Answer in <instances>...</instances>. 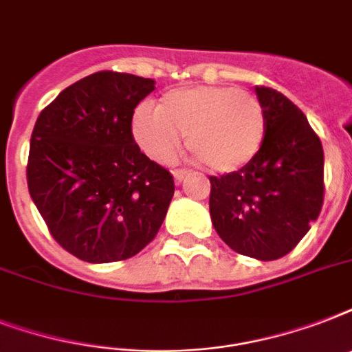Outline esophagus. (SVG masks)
Returning a JSON list of instances; mask_svg holds the SVG:
<instances>
[{"instance_id": "esophagus-1", "label": "esophagus", "mask_w": 352, "mask_h": 352, "mask_svg": "<svg viewBox=\"0 0 352 352\" xmlns=\"http://www.w3.org/2000/svg\"><path fill=\"white\" fill-rule=\"evenodd\" d=\"M188 175H190V171L188 170H175L173 171V181H175V184H181Z\"/></svg>"}]
</instances>
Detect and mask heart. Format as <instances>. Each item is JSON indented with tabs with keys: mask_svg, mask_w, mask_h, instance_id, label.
I'll return each mask as SVG.
<instances>
[{
	"mask_svg": "<svg viewBox=\"0 0 352 352\" xmlns=\"http://www.w3.org/2000/svg\"><path fill=\"white\" fill-rule=\"evenodd\" d=\"M131 129L140 149L159 164L175 159L184 135L201 164L215 173H234L259 153L267 113L257 96L239 87L201 85L166 93L157 109L137 107Z\"/></svg>",
	"mask_w": 352,
	"mask_h": 352,
	"instance_id": "b5f03b06",
	"label": "heart"
}]
</instances>
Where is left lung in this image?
I'll return each instance as SVG.
<instances>
[{
  "label": "left lung",
  "instance_id": "1",
  "mask_svg": "<svg viewBox=\"0 0 352 352\" xmlns=\"http://www.w3.org/2000/svg\"><path fill=\"white\" fill-rule=\"evenodd\" d=\"M267 113V137L243 170L210 177L215 232L243 256L272 261L287 256L323 204V148L307 117L285 95L256 87Z\"/></svg>",
  "mask_w": 352,
  "mask_h": 352
}]
</instances>
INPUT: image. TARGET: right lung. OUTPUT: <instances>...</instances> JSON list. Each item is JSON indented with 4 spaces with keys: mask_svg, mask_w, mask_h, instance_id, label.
Instances as JSON below:
<instances>
[{
    "mask_svg": "<svg viewBox=\"0 0 352 352\" xmlns=\"http://www.w3.org/2000/svg\"><path fill=\"white\" fill-rule=\"evenodd\" d=\"M151 78L100 71L63 89L32 129L27 184L58 245L82 261H122L155 239L175 184L140 151L135 107Z\"/></svg>",
    "mask_w": 352,
    "mask_h": 352,
    "instance_id": "1",
    "label": "right lung"
}]
</instances>
